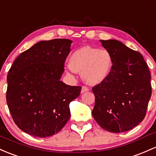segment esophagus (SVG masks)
<instances>
[{"label":"esophagus","mask_w":156,"mask_h":156,"mask_svg":"<svg viewBox=\"0 0 156 156\" xmlns=\"http://www.w3.org/2000/svg\"><path fill=\"white\" fill-rule=\"evenodd\" d=\"M89 90H89L88 87H85V86H83V87H82V88H81V93H83V92L89 91Z\"/></svg>","instance_id":"esophagus-1"}]
</instances>
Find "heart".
<instances>
[{
  "mask_svg": "<svg viewBox=\"0 0 156 156\" xmlns=\"http://www.w3.org/2000/svg\"><path fill=\"white\" fill-rule=\"evenodd\" d=\"M69 65L75 72L81 73L82 78L87 83L97 85L104 82L110 75L113 58L106 49L84 47L71 55Z\"/></svg>",
  "mask_w": 156,
  "mask_h": 156,
  "instance_id": "b5f03b06",
  "label": "heart"
}]
</instances>
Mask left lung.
<instances>
[{"mask_svg": "<svg viewBox=\"0 0 156 156\" xmlns=\"http://www.w3.org/2000/svg\"><path fill=\"white\" fill-rule=\"evenodd\" d=\"M113 58L108 78L92 87V114L98 125L111 133L133 129L146 115L152 94L148 66L140 52L116 40H100Z\"/></svg>", "mask_w": 156, "mask_h": 156, "instance_id": "8db88e82", "label": "left lung"}]
</instances>
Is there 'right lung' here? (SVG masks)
<instances>
[{
	"instance_id": "obj_1",
	"label": "right lung",
	"mask_w": 156,
	"mask_h": 156,
	"mask_svg": "<svg viewBox=\"0 0 156 156\" xmlns=\"http://www.w3.org/2000/svg\"><path fill=\"white\" fill-rule=\"evenodd\" d=\"M72 41H42L22 52L7 75L6 102L15 124L39 138L52 136L70 118L69 103L81 87L61 81Z\"/></svg>"
}]
</instances>
